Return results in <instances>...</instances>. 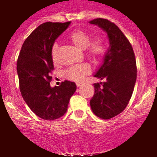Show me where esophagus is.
Returning <instances> with one entry per match:
<instances>
[{"label": "esophagus", "instance_id": "1", "mask_svg": "<svg viewBox=\"0 0 157 157\" xmlns=\"http://www.w3.org/2000/svg\"><path fill=\"white\" fill-rule=\"evenodd\" d=\"M81 83H80V82H78V83H76V86H77V87H79V86H81Z\"/></svg>", "mask_w": 157, "mask_h": 157}]
</instances>
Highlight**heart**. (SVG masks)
Returning <instances> with one entry per match:
<instances>
[{"instance_id": "heart-1", "label": "heart", "mask_w": 157, "mask_h": 157, "mask_svg": "<svg viewBox=\"0 0 157 157\" xmlns=\"http://www.w3.org/2000/svg\"><path fill=\"white\" fill-rule=\"evenodd\" d=\"M90 34L83 29H77L70 34L69 39L74 45L80 50H85L89 56L94 59L98 58L104 53L105 45L103 39L99 37L94 38L90 40ZM52 58L55 61L56 59V45H54L51 50ZM90 71V67L88 64L81 63L70 67L65 71V76L70 80L80 81L84 78L86 74Z\"/></svg>"}]
</instances>
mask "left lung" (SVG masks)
Listing matches in <instances>:
<instances>
[{"label": "left lung", "mask_w": 157, "mask_h": 157, "mask_svg": "<svg viewBox=\"0 0 157 157\" xmlns=\"http://www.w3.org/2000/svg\"><path fill=\"white\" fill-rule=\"evenodd\" d=\"M90 23L102 28L109 39L103 63L94 75L105 81L94 84V94L90 102L97 117L108 120L123 112L129 103L136 82V60L131 44L115 23L105 18H95Z\"/></svg>", "instance_id": "8db88e82"}]
</instances>
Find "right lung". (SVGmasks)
I'll use <instances>...</instances> for the list:
<instances>
[{"label":"right lung","instance_id":"obj_1","mask_svg":"<svg viewBox=\"0 0 157 157\" xmlns=\"http://www.w3.org/2000/svg\"><path fill=\"white\" fill-rule=\"evenodd\" d=\"M71 22H47L38 26L23 42L17 60L19 89L25 103L40 118L59 119L66 113L76 84L64 81L51 87L54 70L51 50L58 36Z\"/></svg>","mask_w":157,"mask_h":157}]
</instances>
